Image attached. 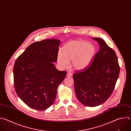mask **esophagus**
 <instances>
[{"instance_id":"34e87169","label":"esophagus","mask_w":131,"mask_h":131,"mask_svg":"<svg viewBox=\"0 0 131 131\" xmlns=\"http://www.w3.org/2000/svg\"><path fill=\"white\" fill-rule=\"evenodd\" d=\"M72 76V74L71 73H70V72H68V73H67V77H71Z\"/></svg>"}]
</instances>
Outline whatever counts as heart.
Returning a JSON list of instances; mask_svg holds the SVG:
<instances>
[{"label": "heart", "instance_id": "b5f03b06", "mask_svg": "<svg viewBox=\"0 0 131 131\" xmlns=\"http://www.w3.org/2000/svg\"><path fill=\"white\" fill-rule=\"evenodd\" d=\"M61 51L62 53H59L57 55L58 64L66 68L71 61L72 67L77 70H83L88 67L96 53L93 44L78 40L67 43L62 46Z\"/></svg>", "mask_w": 131, "mask_h": 131}]
</instances>
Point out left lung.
I'll use <instances>...</instances> for the list:
<instances>
[{
  "label": "left lung",
  "mask_w": 131,
  "mask_h": 131,
  "mask_svg": "<svg viewBox=\"0 0 131 131\" xmlns=\"http://www.w3.org/2000/svg\"><path fill=\"white\" fill-rule=\"evenodd\" d=\"M92 39L100 45L99 51L88 67L73 75L77 98L89 107L100 105L110 97L120 72L115 51L103 39Z\"/></svg>",
  "instance_id": "obj_1"
}]
</instances>
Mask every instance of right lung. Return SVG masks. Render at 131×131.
<instances>
[{
  "label": "right lung",
  "mask_w": 131,
  "mask_h": 131,
  "mask_svg": "<svg viewBox=\"0 0 131 131\" xmlns=\"http://www.w3.org/2000/svg\"><path fill=\"white\" fill-rule=\"evenodd\" d=\"M60 41L47 39L35 42L17 58L13 68L14 85L18 97L29 107L42 111L55 100L58 86L66 71H58L57 61Z\"/></svg>",
  "instance_id": "obj_1"
}]
</instances>
